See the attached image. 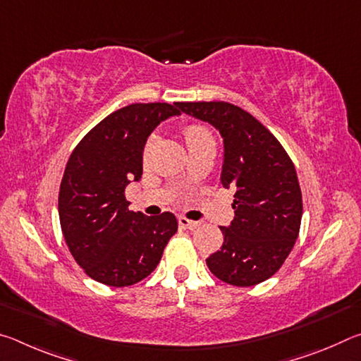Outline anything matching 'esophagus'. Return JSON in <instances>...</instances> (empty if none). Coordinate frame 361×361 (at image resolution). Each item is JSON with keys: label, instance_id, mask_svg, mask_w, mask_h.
Masks as SVG:
<instances>
[{"label": "esophagus", "instance_id": "esophagus-1", "mask_svg": "<svg viewBox=\"0 0 361 361\" xmlns=\"http://www.w3.org/2000/svg\"><path fill=\"white\" fill-rule=\"evenodd\" d=\"M178 223L183 226V228H186V229H195L200 224L199 221H192V219H188L185 216H180L178 218Z\"/></svg>", "mask_w": 361, "mask_h": 361}]
</instances>
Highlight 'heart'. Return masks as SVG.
<instances>
[{"instance_id":"b5f03b06","label":"heart","mask_w":361,"mask_h":361,"mask_svg":"<svg viewBox=\"0 0 361 361\" xmlns=\"http://www.w3.org/2000/svg\"><path fill=\"white\" fill-rule=\"evenodd\" d=\"M185 137L189 145V149L207 142H213L212 133L202 126H188L185 129Z\"/></svg>"}]
</instances>
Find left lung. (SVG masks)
<instances>
[{
	"instance_id": "8db88e82",
	"label": "left lung",
	"mask_w": 361,
	"mask_h": 361,
	"mask_svg": "<svg viewBox=\"0 0 361 361\" xmlns=\"http://www.w3.org/2000/svg\"><path fill=\"white\" fill-rule=\"evenodd\" d=\"M181 113L215 127L223 138L221 185L234 191L235 216L207 258L213 276L235 286L272 277L298 239L302 197L291 159L258 119L226 102L178 103Z\"/></svg>"
}]
</instances>
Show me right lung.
Listing matches in <instances>:
<instances>
[{"mask_svg": "<svg viewBox=\"0 0 361 361\" xmlns=\"http://www.w3.org/2000/svg\"><path fill=\"white\" fill-rule=\"evenodd\" d=\"M178 103H135L106 116L71 152L59 192V216L73 258L90 279L129 286L154 271L176 229L173 213L130 212L126 188L143 175L152 130Z\"/></svg>", "mask_w": 361, "mask_h": 361, "instance_id": "add662e5", "label": "right lung"}]
</instances>
